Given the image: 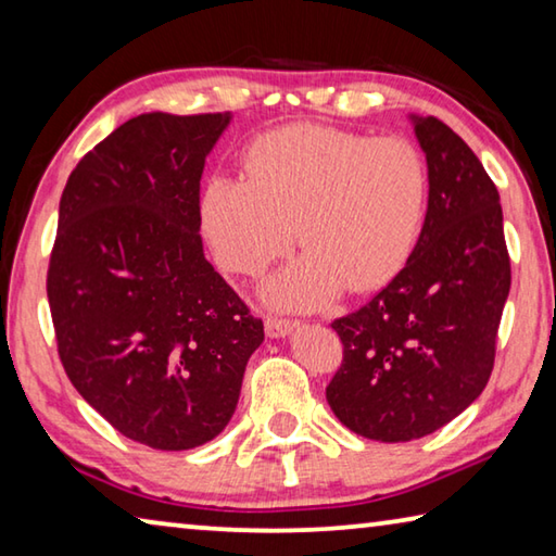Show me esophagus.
Here are the masks:
<instances>
[{"instance_id": "1", "label": "esophagus", "mask_w": 556, "mask_h": 556, "mask_svg": "<svg viewBox=\"0 0 556 556\" xmlns=\"http://www.w3.org/2000/svg\"><path fill=\"white\" fill-rule=\"evenodd\" d=\"M296 328V321H291V318H277V316H267L265 321V331L269 338H281L291 333Z\"/></svg>"}]
</instances>
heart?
Returning <instances> with one entry per match:
<instances>
[{
	"instance_id": "1",
	"label": "heart",
	"mask_w": 556,
	"mask_h": 556,
	"mask_svg": "<svg viewBox=\"0 0 556 556\" xmlns=\"http://www.w3.org/2000/svg\"><path fill=\"white\" fill-rule=\"evenodd\" d=\"M248 174L211 178L203 228L220 265L250 277L285 255L296 228L306 252L265 289L279 306H318L343 285L382 287L425 225L427 162L404 137L294 125L252 147Z\"/></svg>"
}]
</instances>
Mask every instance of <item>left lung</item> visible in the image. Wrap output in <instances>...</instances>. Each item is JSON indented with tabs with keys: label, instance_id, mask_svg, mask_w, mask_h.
Wrapping results in <instances>:
<instances>
[{
	"label": "left lung",
	"instance_id": "obj_1",
	"mask_svg": "<svg viewBox=\"0 0 556 556\" xmlns=\"http://www.w3.org/2000/svg\"><path fill=\"white\" fill-rule=\"evenodd\" d=\"M412 119L427 154V218L390 285L331 324L343 363L326 388L341 425L384 444L431 434L483 392L510 294L495 184L448 125Z\"/></svg>",
	"mask_w": 556,
	"mask_h": 556
}]
</instances>
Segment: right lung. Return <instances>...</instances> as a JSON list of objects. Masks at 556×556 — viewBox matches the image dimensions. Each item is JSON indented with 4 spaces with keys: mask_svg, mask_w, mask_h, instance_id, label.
Wrapping results in <instances>:
<instances>
[{
    "mask_svg": "<svg viewBox=\"0 0 556 556\" xmlns=\"http://www.w3.org/2000/svg\"><path fill=\"white\" fill-rule=\"evenodd\" d=\"M230 112H147L80 159L51 250L55 343L119 434L186 451L228 427L262 318L203 255L201 176Z\"/></svg>",
    "mask_w": 556,
    "mask_h": 556,
    "instance_id": "obj_1",
    "label": "right lung"
}]
</instances>
